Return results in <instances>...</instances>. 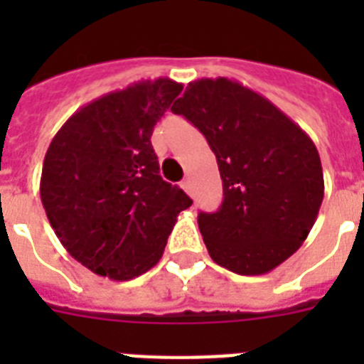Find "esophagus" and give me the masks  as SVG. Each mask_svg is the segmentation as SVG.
I'll return each mask as SVG.
<instances>
[{"label":"esophagus","instance_id":"esophagus-1","mask_svg":"<svg viewBox=\"0 0 364 364\" xmlns=\"http://www.w3.org/2000/svg\"><path fill=\"white\" fill-rule=\"evenodd\" d=\"M182 188H184L186 193H189V195H191V180L186 178L184 182H182Z\"/></svg>","mask_w":364,"mask_h":364}]
</instances>
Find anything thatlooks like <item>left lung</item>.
<instances>
[{
  "label": "left lung",
  "mask_w": 364,
  "mask_h": 364,
  "mask_svg": "<svg viewBox=\"0 0 364 364\" xmlns=\"http://www.w3.org/2000/svg\"><path fill=\"white\" fill-rule=\"evenodd\" d=\"M217 156L224 200L198 213L211 259L239 275H262L306 240L324 197L319 153L304 131L259 92L202 78L171 107Z\"/></svg>",
  "instance_id": "8db88e82"
}]
</instances>
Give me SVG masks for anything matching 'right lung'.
Instances as JSON below:
<instances>
[{
    "label": "right lung",
    "mask_w": 364,
    "mask_h": 364,
    "mask_svg": "<svg viewBox=\"0 0 364 364\" xmlns=\"http://www.w3.org/2000/svg\"><path fill=\"white\" fill-rule=\"evenodd\" d=\"M182 83L140 80L83 105L53 138L40 195L70 257L96 275L129 281L160 260L180 211L193 204L160 176L154 125Z\"/></svg>",
    "instance_id": "right-lung-1"
}]
</instances>
